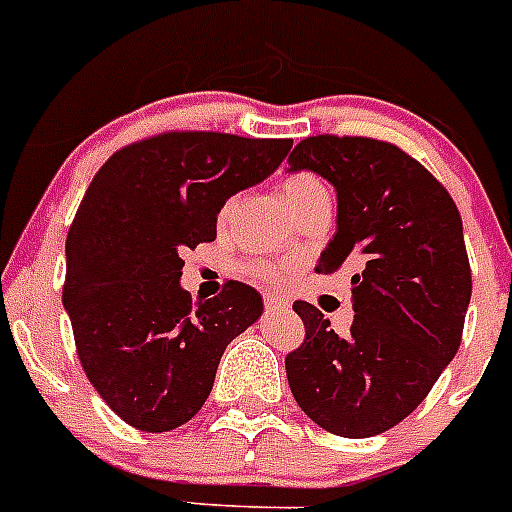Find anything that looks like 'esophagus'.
I'll list each match as a JSON object with an SVG mask.
<instances>
[{
  "label": "esophagus",
  "instance_id": "34e87169",
  "mask_svg": "<svg viewBox=\"0 0 512 512\" xmlns=\"http://www.w3.org/2000/svg\"><path fill=\"white\" fill-rule=\"evenodd\" d=\"M263 304L268 312H286L289 309V302L278 294H263Z\"/></svg>",
  "mask_w": 512,
  "mask_h": 512
}]
</instances>
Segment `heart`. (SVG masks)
<instances>
[{"instance_id": "obj_1", "label": "heart", "mask_w": 512, "mask_h": 512, "mask_svg": "<svg viewBox=\"0 0 512 512\" xmlns=\"http://www.w3.org/2000/svg\"><path fill=\"white\" fill-rule=\"evenodd\" d=\"M281 197L286 208L291 213H302L307 205H312L315 200H322V197L328 195V187L322 184L320 176L309 174V171H294V174L283 176L281 179ZM249 273L260 281H270V283H281L289 278L291 265L289 263H252L249 265Z\"/></svg>"}]
</instances>
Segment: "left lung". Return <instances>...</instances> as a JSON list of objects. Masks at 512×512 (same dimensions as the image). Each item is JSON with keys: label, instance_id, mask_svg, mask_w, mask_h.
<instances>
[{"label": "left lung", "instance_id": "1", "mask_svg": "<svg viewBox=\"0 0 512 512\" xmlns=\"http://www.w3.org/2000/svg\"><path fill=\"white\" fill-rule=\"evenodd\" d=\"M338 192V231L317 273L354 268V322L330 330L309 302H294L304 343L286 356L299 409L341 437H372L427 398L461 346L471 265L450 192L398 145L375 137L315 135L291 150Z\"/></svg>", "mask_w": 512, "mask_h": 512}]
</instances>
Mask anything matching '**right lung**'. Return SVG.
Here are the masks:
<instances>
[{"label":"right lung","mask_w":512,"mask_h":512,"mask_svg":"<svg viewBox=\"0 0 512 512\" xmlns=\"http://www.w3.org/2000/svg\"><path fill=\"white\" fill-rule=\"evenodd\" d=\"M291 140L174 130L103 163L67 234L62 302L90 385L143 432L190 422L223 351L263 315V296L226 281L208 302L182 289V252L216 239L231 195L281 166Z\"/></svg>","instance_id":"right-lung-1"}]
</instances>
